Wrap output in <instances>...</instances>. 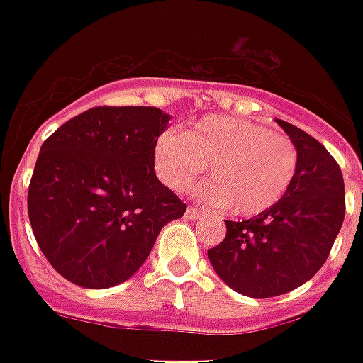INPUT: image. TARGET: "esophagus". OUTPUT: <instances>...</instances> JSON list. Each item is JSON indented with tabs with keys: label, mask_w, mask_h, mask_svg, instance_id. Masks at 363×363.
Instances as JSON below:
<instances>
[{
	"label": "esophagus",
	"mask_w": 363,
	"mask_h": 363,
	"mask_svg": "<svg viewBox=\"0 0 363 363\" xmlns=\"http://www.w3.org/2000/svg\"><path fill=\"white\" fill-rule=\"evenodd\" d=\"M201 215H203V213H201L199 209H196V207H188L186 215H184V216H186L188 220H196V218H199Z\"/></svg>",
	"instance_id": "esophagus-1"
}]
</instances>
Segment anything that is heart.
<instances>
[{
    "label": "heart",
    "mask_w": 363,
    "mask_h": 363,
    "mask_svg": "<svg viewBox=\"0 0 363 363\" xmlns=\"http://www.w3.org/2000/svg\"><path fill=\"white\" fill-rule=\"evenodd\" d=\"M154 162L165 186L182 194L205 173L198 190L205 203L235 216L273 209L288 194L298 173L299 154L292 139L256 122L233 116H207L182 135L164 133Z\"/></svg>",
    "instance_id": "heart-1"
}]
</instances>
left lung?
Segmentation results:
<instances>
[{
	"label": "left lung",
	"mask_w": 363,
	"mask_h": 363,
	"mask_svg": "<svg viewBox=\"0 0 363 363\" xmlns=\"http://www.w3.org/2000/svg\"><path fill=\"white\" fill-rule=\"evenodd\" d=\"M298 148L288 194L262 215L226 220V238L207 256L216 275L248 298L286 294L315 277L343 226V173L322 143L277 118Z\"/></svg>",
	"instance_id": "obj_1"
}]
</instances>
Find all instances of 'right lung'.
<instances>
[{
    "instance_id": "right-lung-1",
    "label": "right lung",
    "mask_w": 363,
    "mask_h": 363,
    "mask_svg": "<svg viewBox=\"0 0 363 363\" xmlns=\"http://www.w3.org/2000/svg\"><path fill=\"white\" fill-rule=\"evenodd\" d=\"M171 116L158 107H94L41 145L28 215L41 252L69 282L128 281L182 203L154 171L156 141Z\"/></svg>"
}]
</instances>
